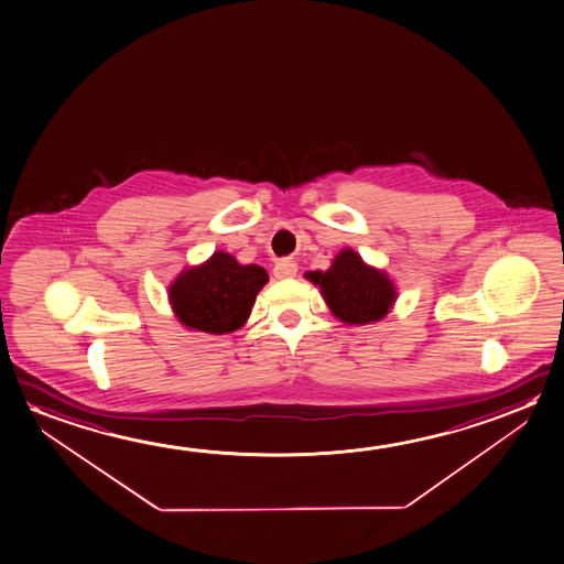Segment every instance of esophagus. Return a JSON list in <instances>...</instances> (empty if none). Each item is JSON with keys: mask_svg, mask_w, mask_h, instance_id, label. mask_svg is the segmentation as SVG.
I'll return each mask as SVG.
<instances>
[{"mask_svg": "<svg viewBox=\"0 0 564 564\" xmlns=\"http://www.w3.org/2000/svg\"><path fill=\"white\" fill-rule=\"evenodd\" d=\"M297 272V264L292 259L278 260L274 267V276L280 278H294Z\"/></svg>", "mask_w": 564, "mask_h": 564, "instance_id": "1", "label": "esophagus"}]
</instances>
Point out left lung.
I'll use <instances>...</instances> for the list:
<instances>
[{
	"instance_id": "8db88e82",
	"label": "left lung",
	"mask_w": 564,
	"mask_h": 564,
	"mask_svg": "<svg viewBox=\"0 0 564 564\" xmlns=\"http://www.w3.org/2000/svg\"><path fill=\"white\" fill-rule=\"evenodd\" d=\"M305 276L322 288L323 297L340 322L350 325L380 322L395 302L390 278L370 269L357 252L345 249L327 272H307Z\"/></svg>"
}]
</instances>
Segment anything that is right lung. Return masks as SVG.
I'll return each instance as SVG.
<instances>
[{"label":"right lung","instance_id":"add662e5","mask_svg":"<svg viewBox=\"0 0 564 564\" xmlns=\"http://www.w3.org/2000/svg\"><path fill=\"white\" fill-rule=\"evenodd\" d=\"M267 282L269 274L262 267H242L231 254L215 252L206 264L176 278L171 288L172 307L189 329L224 335L247 322Z\"/></svg>","mask_w":564,"mask_h":564}]
</instances>
